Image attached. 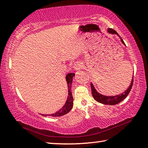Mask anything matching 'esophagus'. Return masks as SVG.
Here are the masks:
<instances>
[{
    "label": "esophagus",
    "mask_w": 148,
    "mask_h": 148,
    "mask_svg": "<svg viewBox=\"0 0 148 148\" xmlns=\"http://www.w3.org/2000/svg\"><path fill=\"white\" fill-rule=\"evenodd\" d=\"M83 64L80 62H76L74 65V69L75 70H79L81 69H82Z\"/></svg>",
    "instance_id": "34e87169"
}]
</instances>
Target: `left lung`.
I'll return each instance as SVG.
<instances>
[{
	"instance_id": "left-lung-1",
	"label": "left lung",
	"mask_w": 148,
	"mask_h": 148,
	"mask_svg": "<svg viewBox=\"0 0 148 148\" xmlns=\"http://www.w3.org/2000/svg\"><path fill=\"white\" fill-rule=\"evenodd\" d=\"M107 32L109 34H112V35H117L119 37V38L121 39V43H123L124 45H125V43L123 39H121V37L120 36H119V34L114 31V29H111V28H109L107 29ZM133 77L132 80H131V83L129 86L128 88H127L125 91H124L123 93H121L119 95H114V96H107V95H104L99 93L98 91L96 90V89L95 88L94 86L92 83H91V93H92V95L93 98H94L95 100L101 103L102 104H105V105H116L119 103L121 102L122 101L124 100L125 98L127 97L128 93H130V91L132 89V87L133 85Z\"/></svg>"
}]
</instances>
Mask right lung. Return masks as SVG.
Instances as JSON below:
<instances>
[{"instance_id":"1","label":"right lung","mask_w":148,"mask_h":148,"mask_svg":"<svg viewBox=\"0 0 148 148\" xmlns=\"http://www.w3.org/2000/svg\"><path fill=\"white\" fill-rule=\"evenodd\" d=\"M75 76L74 73H69L66 76V81L67 86H68V97L64 105H63V107L58 110L55 113L51 114H45V115L53 116V117H57V116H61L64 115V114H67L68 112L70 111V110L72 109V106H73V97L72 95V79H73V77ZM44 115V114H42Z\"/></svg>"}]
</instances>
